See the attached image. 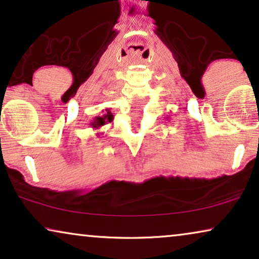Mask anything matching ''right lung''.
I'll list each match as a JSON object with an SVG mask.
<instances>
[{"label": "right lung", "instance_id": "1", "mask_svg": "<svg viewBox=\"0 0 259 259\" xmlns=\"http://www.w3.org/2000/svg\"><path fill=\"white\" fill-rule=\"evenodd\" d=\"M113 118H114L113 113L109 111V109H106V112L101 116H95L94 120L90 123V125L92 126V128L93 130H99L100 127L106 125V123L111 122Z\"/></svg>", "mask_w": 259, "mask_h": 259}]
</instances>
